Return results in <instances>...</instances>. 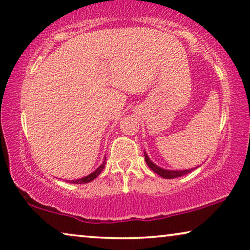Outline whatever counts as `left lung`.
<instances>
[{
	"label": "left lung",
	"mask_w": 250,
	"mask_h": 250,
	"mask_svg": "<svg viewBox=\"0 0 250 250\" xmlns=\"http://www.w3.org/2000/svg\"><path fill=\"white\" fill-rule=\"evenodd\" d=\"M144 156H145V161H146V164L148 165V167H151L156 174H159L160 176H162V178H164V179H174V178H178V176H182L184 174H188V173H190V172L193 171V168H190V170H184V171L164 170V168L156 167V165L148 159V156L146 155V153L145 152H144Z\"/></svg>",
	"instance_id": "obj_1"
}]
</instances>
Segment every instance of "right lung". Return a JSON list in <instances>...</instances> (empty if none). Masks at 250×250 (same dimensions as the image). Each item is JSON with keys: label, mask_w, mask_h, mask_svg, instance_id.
<instances>
[{"label": "right lung", "mask_w": 250, "mask_h": 250, "mask_svg": "<svg viewBox=\"0 0 250 250\" xmlns=\"http://www.w3.org/2000/svg\"><path fill=\"white\" fill-rule=\"evenodd\" d=\"M105 164H106V159L104 160V162H103V164L101 165V167H99L97 168V170H96L95 172H93V173H91V174L87 175V176H85V178H83V179L72 180V181H69V182H70V183H76V184H82V183H88V182H91V181H93L94 179H96L99 174H101V172L103 171V168L105 167Z\"/></svg>", "instance_id": "add662e5"}]
</instances>
